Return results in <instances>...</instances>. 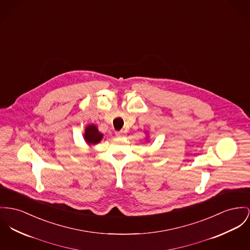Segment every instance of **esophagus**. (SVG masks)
Here are the masks:
<instances>
[{
  "mask_svg": "<svg viewBox=\"0 0 250 250\" xmlns=\"http://www.w3.org/2000/svg\"><path fill=\"white\" fill-rule=\"evenodd\" d=\"M116 135L118 136V137L124 136V135H125V132H124V131H119V132H116Z\"/></svg>",
  "mask_w": 250,
  "mask_h": 250,
  "instance_id": "esophagus-1",
  "label": "esophagus"
}]
</instances>
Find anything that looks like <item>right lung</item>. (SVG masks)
<instances>
[{
  "instance_id": "1",
  "label": "right lung",
  "mask_w": 250,
  "mask_h": 250,
  "mask_svg": "<svg viewBox=\"0 0 250 250\" xmlns=\"http://www.w3.org/2000/svg\"><path fill=\"white\" fill-rule=\"evenodd\" d=\"M103 134L99 132L98 128L96 125L91 124L88 125L85 128V133H84V139L87 144L89 145H96L100 143V140L102 139Z\"/></svg>"
}]
</instances>
